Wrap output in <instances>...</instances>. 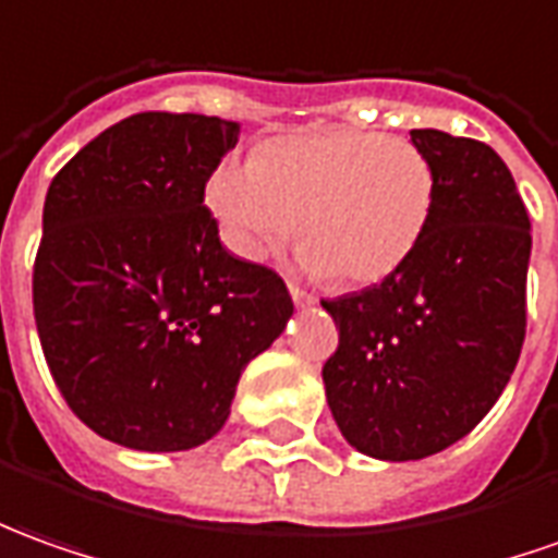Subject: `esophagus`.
Masks as SVG:
<instances>
[{"mask_svg": "<svg viewBox=\"0 0 558 558\" xmlns=\"http://www.w3.org/2000/svg\"><path fill=\"white\" fill-rule=\"evenodd\" d=\"M290 295H293V302L299 305V308H305V305H311V302H314V295H311L308 290H302V287H299V283H293V280H290Z\"/></svg>", "mask_w": 558, "mask_h": 558, "instance_id": "esophagus-1", "label": "esophagus"}]
</instances>
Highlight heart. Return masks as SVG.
I'll use <instances>...</instances> for the list:
<instances>
[{
    "instance_id": "heart-1",
    "label": "heart",
    "mask_w": 558,
    "mask_h": 558,
    "mask_svg": "<svg viewBox=\"0 0 558 558\" xmlns=\"http://www.w3.org/2000/svg\"><path fill=\"white\" fill-rule=\"evenodd\" d=\"M207 195L244 259L278 253L302 218L311 271L363 287L390 278L422 244L437 173L407 136L344 128L275 140L250 165L229 161Z\"/></svg>"
}]
</instances>
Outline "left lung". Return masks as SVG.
Here are the masks:
<instances>
[{"mask_svg": "<svg viewBox=\"0 0 558 558\" xmlns=\"http://www.w3.org/2000/svg\"><path fill=\"white\" fill-rule=\"evenodd\" d=\"M437 173L422 244L390 278L324 299L339 348L324 363L344 439L415 461L468 437L507 388L525 342L532 222L498 151L412 131Z\"/></svg>", "mask_w": 558, "mask_h": 558, "instance_id": "8db88e82", "label": "left lung"}]
</instances>
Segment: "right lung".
<instances>
[{"label":"right lung","instance_id":"add662e5","mask_svg":"<svg viewBox=\"0 0 558 558\" xmlns=\"http://www.w3.org/2000/svg\"><path fill=\"white\" fill-rule=\"evenodd\" d=\"M238 136L216 116L136 112L48 185L33 263L41 354L66 407L128 449L207 442L293 314L283 278L231 256L204 204Z\"/></svg>","mask_w":558,"mask_h":558}]
</instances>
